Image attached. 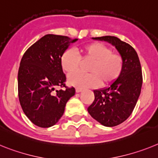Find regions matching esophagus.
<instances>
[{
    "instance_id": "1",
    "label": "esophagus",
    "mask_w": 158,
    "mask_h": 158,
    "mask_svg": "<svg viewBox=\"0 0 158 158\" xmlns=\"http://www.w3.org/2000/svg\"><path fill=\"white\" fill-rule=\"evenodd\" d=\"M82 90H82V89H81V88H78V87H77V88H76V89H75V91H76V93L81 92Z\"/></svg>"
}]
</instances>
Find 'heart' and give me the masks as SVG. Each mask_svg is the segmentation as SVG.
Wrapping results in <instances>:
<instances>
[{
  "instance_id": "b5f03b06",
  "label": "heart",
  "mask_w": 158,
  "mask_h": 158,
  "mask_svg": "<svg viewBox=\"0 0 158 158\" xmlns=\"http://www.w3.org/2000/svg\"><path fill=\"white\" fill-rule=\"evenodd\" d=\"M79 57L72 49H68L60 57L61 68L68 74H72L83 62H91L87 68L90 74L75 73L68 77V83L79 88L94 87L99 84L110 86L117 80L123 68V57L112 52L110 48L101 43H92L79 48ZM81 59H80V58Z\"/></svg>"
}]
</instances>
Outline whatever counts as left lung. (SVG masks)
<instances>
[{"label":"left lung","mask_w":158,"mask_h":158,"mask_svg":"<svg viewBox=\"0 0 158 158\" xmlns=\"http://www.w3.org/2000/svg\"><path fill=\"white\" fill-rule=\"evenodd\" d=\"M92 39L111 44L123 57L120 76L108 87L94 90V102L87 108L90 116L100 124L115 127L130 117L138 102L142 85L141 64L134 48L118 37L106 35Z\"/></svg>","instance_id":"8db88e82"}]
</instances>
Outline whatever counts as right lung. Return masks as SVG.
<instances>
[{
  "instance_id": "add662e5",
  "label": "right lung",
  "mask_w": 158,
  "mask_h": 158,
  "mask_svg": "<svg viewBox=\"0 0 158 158\" xmlns=\"http://www.w3.org/2000/svg\"><path fill=\"white\" fill-rule=\"evenodd\" d=\"M78 39L48 34L26 51L18 71V95L22 110L31 123L48 128L58 123L66 103L75 95L74 87H66L60 57ZM55 89L56 91L54 92Z\"/></svg>"
}]
</instances>
